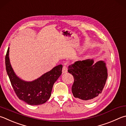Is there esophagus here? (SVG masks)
I'll list each match as a JSON object with an SVG mask.
<instances>
[{"label":"esophagus","mask_w":126,"mask_h":126,"mask_svg":"<svg viewBox=\"0 0 126 126\" xmlns=\"http://www.w3.org/2000/svg\"><path fill=\"white\" fill-rule=\"evenodd\" d=\"M68 72V68L67 66L64 65L62 69V73H66Z\"/></svg>","instance_id":"esophagus-1"}]
</instances>
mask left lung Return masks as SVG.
Returning <instances> with one entry per match:
<instances>
[{
	"mask_svg": "<svg viewBox=\"0 0 126 126\" xmlns=\"http://www.w3.org/2000/svg\"><path fill=\"white\" fill-rule=\"evenodd\" d=\"M68 72L74 77L72 91L78 101L90 102L96 99L104 89L107 78L104 61L94 63L93 59L77 61L68 67Z\"/></svg>",
	"mask_w": 126,
	"mask_h": 126,
	"instance_id": "left-lung-1",
	"label": "left lung"
}]
</instances>
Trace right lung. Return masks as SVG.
<instances>
[{
  "label": "right lung",
  "mask_w": 126,
  "mask_h": 126,
  "mask_svg": "<svg viewBox=\"0 0 126 126\" xmlns=\"http://www.w3.org/2000/svg\"><path fill=\"white\" fill-rule=\"evenodd\" d=\"M9 47L5 56V66L11 85L19 99L30 105L43 104L51 95L53 84L62 74L63 65H58L32 81L19 78L11 67L9 57Z\"/></svg>",
  "instance_id": "right-lung-1"
}]
</instances>
